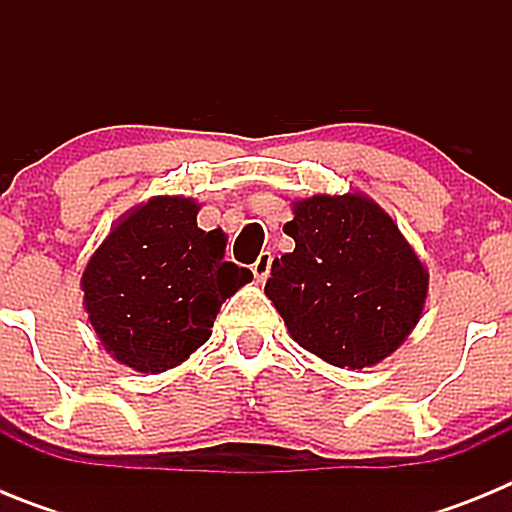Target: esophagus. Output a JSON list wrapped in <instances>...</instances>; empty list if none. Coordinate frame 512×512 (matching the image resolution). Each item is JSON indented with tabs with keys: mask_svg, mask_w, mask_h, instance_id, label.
<instances>
[{
	"mask_svg": "<svg viewBox=\"0 0 512 512\" xmlns=\"http://www.w3.org/2000/svg\"><path fill=\"white\" fill-rule=\"evenodd\" d=\"M271 261H274V253H271V251H261V253H259V259L253 261L251 271H253V277L259 279V282H264V279L269 277Z\"/></svg>",
	"mask_w": 512,
	"mask_h": 512,
	"instance_id": "obj_1",
	"label": "esophagus"
}]
</instances>
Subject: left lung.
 <instances>
[{
	"mask_svg": "<svg viewBox=\"0 0 512 512\" xmlns=\"http://www.w3.org/2000/svg\"><path fill=\"white\" fill-rule=\"evenodd\" d=\"M266 295L302 348L364 369L390 356L423 312L428 274L392 217L361 194H315L284 225Z\"/></svg>",
	"mask_w": 512,
	"mask_h": 512,
	"instance_id": "1",
	"label": "left lung"
}]
</instances>
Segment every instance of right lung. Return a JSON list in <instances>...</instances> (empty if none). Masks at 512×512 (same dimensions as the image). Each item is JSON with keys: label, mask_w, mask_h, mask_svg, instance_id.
<instances>
[{"label": "right lung", "mask_w": 512, "mask_h": 512, "mask_svg": "<svg viewBox=\"0 0 512 512\" xmlns=\"http://www.w3.org/2000/svg\"><path fill=\"white\" fill-rule=\"evenodd\" d=\"M197 202L156 197L130 212L81 277L89 323L120 364L164 372L210 338L220 305L251 282L225 259L223 230L197 228Z\"/></svg>", "instance_id": "obj_1"}]
</instances>
